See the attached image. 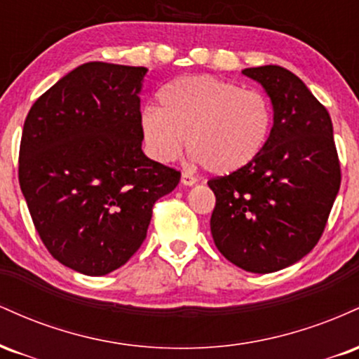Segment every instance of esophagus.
<instances>
[{
	"mask_svg": "<svg viewBox=\"0 0 359 359\" xmlns=\"http://www.w3.org/2000/svg\"><path fill=\"white\" fill-rule=\"evenodd\" d=\"M196 182H197L196 177H194L192 174H189V172H184L182 179H180V184L185 185V187H191V185H194Z\"/></svg>",
	"mask_w": 359,
	"mask_h": 359,
	"instance_id": "1",
	"label": "esophagus"
}]
</instances>
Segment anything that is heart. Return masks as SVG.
I'll list each match as a JSON object with an SVG mask.
<instances>
[{"mask_svg":"<svg viewBox=\"0 0 359 359\" xmlns=\"http://www.w3.org/2000/svg\"><path fill=\"white\" fill-rule=\"evenodd\" d=\"M160 108L147 106L140 118L148 155L170 162L184 142L194 162L209 174L229 175L250 165L271 130L269 97L212 76H189L160 90Z\"/></svg>","mask_w":359,"mask_h":359,"instance_id":"heart-1","label":"heart"}]
</instances>
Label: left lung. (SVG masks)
Here are the masks:
<instances>
[{"mask_svg":"<svg viewBox=\"0 0 359 359\" xmlns=\"http://www.w3.org/2000/svg\"><path fill=\"white\" fill-rule=\"evenodd\" d=\"M265 89L273 126L257 158L208 182L211 233L222 257L251 273L302 259L319 241L339 192L341 167L327 109L280 65L243 71Z\"/></svg>","mask_w":359,"mask_h":359,"instance_id":"8db88e82","label":"left lung"}]
</instances>
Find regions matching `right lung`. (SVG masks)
<instances>
[{"label": "right lung", "instance_id": "obj_1", "mask_svg": "<svg viewBox=\"0 0 359 359\" xmlns=\"http://www.w3.org/2000/svg\"><path fill=\"white\" fill-rule=\"evenodd\" d=\"M148 69L88 62L43 93L23 125L18 179L40 240L62 265L100 277L147 238L180 172L142 150Z\"/></svg>", "mask_w": 359, "mask_h": 359}]
</instances>
